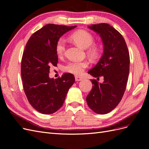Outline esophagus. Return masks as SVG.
Segmentation results:
<instances>
[{
    "mask_svg": "<svg viewBox=\"0 0 149 149\" xmlns=\"http://www.w3.org/2000/svg\"><path fill=\"white\" fill-rule=\"evenodd\" d=\"M75 80L76 81H79L83 80V78L80 77V76H75Z\"/></svg>",
    "mask_w": 149,
    "mask_h": 149,
    "instance_id": "1",
    "label": "esophagus"
}]
</instances>
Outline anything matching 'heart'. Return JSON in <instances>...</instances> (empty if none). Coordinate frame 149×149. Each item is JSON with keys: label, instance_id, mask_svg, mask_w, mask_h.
<instances>
[{"label": "heart", "instance_id": "obj_1", "mask_svg": "<svg viewBox=\"0 0 149 149\" xmlns=\"http://www.w3.org/2000/svg\"><path fill=\"white\" fill-rule=\"evenodd\" d=\"M70 38L83 48H87L88 55L93 58H97L100 53V49L97 45L94 44V38L93 35L84 30H79L75 31L71 35ZM66 50V42L65 39L60 38L56 44V53L58 57L63 56ZM89 66L88 61H70L64 66V71L76 75L81 74Z\"/></svg>", "mask_w": 149, "mask_h": 149}]
</instances>
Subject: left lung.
<instances>
[{
    "instance_id": "left-lung-1",
    "label": "left lung",
    "mask_w": 149,
    "mask_h": 149,
    "mask_svg": "<svg viewBox=\"0 0 149 149\" xmlns=\"http://www.w3.org/2000/svg\"><path fill=\"white\" fill-rule=\"evenodd\" d=\"M89 28L100 34L104 53L100 61L88 73L97 79L102 76L104 82L91 79L93 85L86 102L94 112L105 114L113 110L123 97L129 73V52L124 38L113 26L102 23Z\"/></svg>"
}]
</instances>
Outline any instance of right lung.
Segmentation results:
<instances>
[{"label": "right lung", "mask_w": 149, "mask_h": 149, "mask_svg": "<svg viewBox=\"0 0 149 149\" xmlns=\"http://www.w3.org/2000/svg\"><path fill=\"white\" fill-rule=\"evenodd\" d=\"M76 26L47 24L35 31L26 44L21 62L22 84L29 103L42 114H51L59 109L74 83L71 73L55 79L48 74L50 67L58 62L56 42Z\"/></svg>", "instance_id": "1"}]
</instances>
